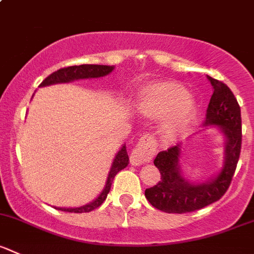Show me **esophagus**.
I'll list each match as a JSON object with an SVG mask.
<instances>
[{"mask_svg": "<svg viewBox=\"0 0 254 254\" xmlns=\"http://www.w3.org/2000/svg\"><path fill=\"white\" fill-rule=\"evenodd\" d=\"M156 152V141L150 136H144L140 139L137 146L132 150L130 155V162L135 166L149 162Z\"/></svg>", "mask_w": 254, "mask_h": 254, "instance_id": "esophagus-1", "label": "esophagus"}]
</instances>
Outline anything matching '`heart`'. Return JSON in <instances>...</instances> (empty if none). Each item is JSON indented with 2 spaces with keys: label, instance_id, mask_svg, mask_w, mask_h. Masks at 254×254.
<instances>
[{
  "label": "heart",
  "instance_id": "1",
  "mask_svg": "<svg viewBox=\"0 0 254 254\" xmlns=\"http://www.w3.org/2000/svg\"><path fill=\"white\" fill-rule=\"evenodd\" d=\"M140 110L151 119H162L160 129L167 139L179 136L192 118L195 102L186 88L175 82H157L140 93Z\"/></svg>",
  "mask_w": 254,
  "mask_h": 254
}]
</instances>
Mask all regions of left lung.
Here are the masks:
<instances>
[{"label":"left lung","mask_w":254,"mask_h":254,"mask_svg":"<svg viewBox=\"0 0 254 254\" xmlns=\"http://www.w3.org/2000/svg\"><path fill=\"white\" fill-rule=\"evenodd\" d=\"M207 79L213 87V94L203 127H216L225 136L223 166L212 179L195 184L184 177L181 172V145L160 151L154 164L161 174V180L145 190V197L155 208L166 213L193 212L218 201L230 187L237 167L242 144L241 108L225 83L208 75Z\"/></svg>","instance_id":"left-lung-1"}]
</instances>
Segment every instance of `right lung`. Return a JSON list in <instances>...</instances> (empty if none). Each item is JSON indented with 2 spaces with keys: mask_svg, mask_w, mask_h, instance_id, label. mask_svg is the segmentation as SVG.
<instances>
[{
  "mask_svg": "<svg viewBox=\"0 0 254 254\" xmlns=\"http://www.w3.org/2000/svg\"><path fill=\"white\" fill-rule=\"evenodd\" d=\"M113 69H114V65H100V64H82V65H72V67H67V68H61V69H58L57 72L52 73L51 75H48V77L41 83L39 87H48V85H53V84L70 83L79 79H92V78L105 77V75H108L109 73H112ZM127 164H129V156H127V146H125L124 144L122 146V149L118 151V154L115 155L114 160H113L112 167H110V171L109 174H108V179H107V182H105L104 189H103V191L98 195V197L95 198V200H93L92 202L87 203V205L80 206V207H73V208L54 207V208L61 211H65V212H74V213L90 212V211L98 208L103 202H104L105 198H107L115 175H117L119 171H122L123 169H125V167L127 166Z\"/></svg>",
  "mask_w": 254,
  "mask_h": 254,
  "instance_id": "right-lung-1",
  "label": "right lung"
}]
</instances>
